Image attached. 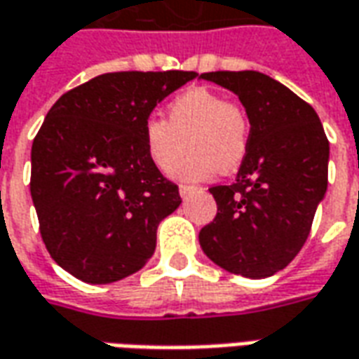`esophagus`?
<instances>
[{
    "mask_svg": "<svg viewBox=\"0 0 359 359\" xmlns=\"http://www.w3.org/2000/svg\"><path fill=\"white\" fill-rule=\"evenodd\" d=\"M196 190H198L196 187H187V184H182V187L179 188L180 196H182V198H187L188 194H192V192H196Z\"/></svg>",
    "mask_w": 359,
    "mask_h": 359,
    "instance_id": "34e87169",
    "label": "esophagus"
}]
</instances>
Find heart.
I'll return each mask as SVG.
<instances>
[{
  "label": "heart",
  "mask_w": 359,
  "mask_h": 359,
  "mask_svg": "<svg viewBox=\"0 0 359 359\" xmlns=\"http://www.w3.org/2000/svg\"><path fill=\"white\" fill-rule=\"evenodd\" d=\"M142 136L149 161L163 172L172 171L188 137L190 154L177 167L175 177L198 182L212 179L222 167L225 171L239 167L249 147V124L243 110L223 95L194 87L169 104L167 120H145Z\"/></svg>",
  "instance_id": "heart-1"
}]
</instances>
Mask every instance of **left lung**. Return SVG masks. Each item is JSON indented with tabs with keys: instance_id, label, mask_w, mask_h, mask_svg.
I'll use <instances>...</instances> for the list:
<instances>
[{
	"instance_id": "8db88e82",
	"label": "left lung",
	"mask_w": 359,
	"mask_h": 359,
	"mask_svg": "<svg viewBox=\"0 0 359 359\" xmlns=\"http://www.w3.org/2000/svg\"><path fill=\"white\" fill-rule=\"evenodd\" d=\"M202 79L239 97L250 132L235 182L210 188L217 215L198 235L200 247L231 274L268 278L309 237L327 194L328 140L313 107L270 75L210 72Z\"/></svg>"
}]
</instances>
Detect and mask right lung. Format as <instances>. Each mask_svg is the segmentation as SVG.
Returning <instances> with one entry per match:
<instances>
[{"mask_svg": "<svg viewBox=\"0 0 359 359\" xmlns=\"http://www.w3.org/2000/svg\"><path fill=\"white\" fill-rule=\"evenodd\" d=\"M196 72H118L62 95L32 142L31 196L50 257L87 284H112L154 257L179 187L145 151L144 122Z\"/></svg>", "mask_w": 359, "mask_h": 359, "instance_id": "1", "label": "right lung"}]
</instances>
